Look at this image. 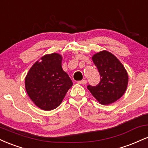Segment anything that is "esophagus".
Returning a JSON list of instances; mask_svg holds the SVG:
<instances>
[{
  "mask_svg": "<svg viewBox=\"0 0 148 148\" xmlns=\"http://www.w3.org/2000/svg\"><path fill=\"white\" fill-rule=\"evenodd\" d=\"M79 84H83V85H85V84H87V80H86V79H84V80H82V81H79Z\"/></svg>",
  "mask_w": 148,
  "mask_h": 148,
  "instance_id": "34e87169",
  "label": "esophagus"
}]
</instances>
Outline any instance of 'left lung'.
<instances>
[{
	"label": "left lung",
	"instance_id": "1",
	"mask_svg": "<svg viewBox=\"0 0 148 148\" xmlns=\"http://www.w3.org/2000/svg\"><path fill=\"white\" fill-rule=\"evenodd\" d=\"M100 74L96 86H88V90L102 105L114 103L125 94L128 86V74L123 64L107 51H101L92 57Z\"/></svg>",
	"mask_w": 148,
	"mask_h": 148
}]
</instances>
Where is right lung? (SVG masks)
I'll return each mask as SVG.
<instances>
[{
	"mask_svg": "<svg viewBox=\"0 0 148 148\" xmlns=\"http://www.w3.org/2000/svg\"><path fill=\"white\" fill-rule=\"evenodd\" d=\"M62 57L53 53L43 56L28 71L25 79L27 94L44 111L55 109L62 103L73 83L62 69Z\"/></svg>",
	"mask_w": 148,
	"mask_h": 148,
	"instance_id": "obj_1",
	"label": "right lung"
}]
</instances>
